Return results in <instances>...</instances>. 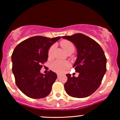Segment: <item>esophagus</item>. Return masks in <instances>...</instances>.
<instances>
[{
    "label": "esophagus",
    "instance_id": "obj_1",
    "mask_svg": "<svg viewBox=\"0 0 120 120\" xmlns=\"http://www.w3.org/2000/svg\"><path fill=\"white\" fill-rule=\"evenodd\" d=\"M57 77H59L61 75V74H60V73H57Z\"/></svg>",
    "mask_w": 120,
    "mask_h": 120
}]
</instances>
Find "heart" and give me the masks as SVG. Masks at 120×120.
I'll list each match as a JSON object with an SVG mask.
<instances>
[{"mask_svg":"<svg viewBox=\"0 0 120 120\" xmlns=\"http://www.w3.org/2000/svg\"><path fill=\"white\" fill-rule=\"evenodd\" d=\"M61 46L63 49L68 53L69 51L71 50H74V46L73 44L71 42L68 41H62L60 42ZM55 46L54 45L50 47L49 51H48V56L49 58H51L53 55V51H54ZM70 63L68 61H60V60H56L51 64V69L53 71L57 73L64 72L67 68L69 67Z\"/></svg>","mask_w":120,"mask_h":120,"instance_id":"obj_1","label":"heart"}]
</instances>
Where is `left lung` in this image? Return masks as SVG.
Returning <instances> with one entry per match:
<instances>
[{"mask_svg": "<svg viewBox=\"0 0 120 120\" xmlns=\"http://www.w3.org/2000/svg\"><path fill=\"white\" fill-rule=\"evenodd\" d=\"M62 38L73 43L77 50V59L73 66L78 77H68L65 90L69 96L83 98L91 95L100 86L105 73L107 59L96 41L83 34L77 33Z\"/></svg>", "mask_w": 120, "mask_h": 120, "instance_id": "obj_1", "label": "left lung"}]
</instances>
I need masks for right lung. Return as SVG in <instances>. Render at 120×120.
I'll use <instances>...</instances> for the list:
<instances>
[{"label": "right lung", "instance_id": "right-lung-1", "mask_svg": "<svg viewBox=\"0 0 120 120\" xmlns=\"http://www.w3.org/2000/svg\"><path fill=\"white\" fill-rule=\"evenodd\" d=\"M61 38L35 36L24 40L12 53V72L21 91L30 98L40 99L49 95L57 78L51 71L41 73L43 64L47 61L48 51Z\"/></svg>", "mask_w": 120, "mask_h": 120}]
</instances>
